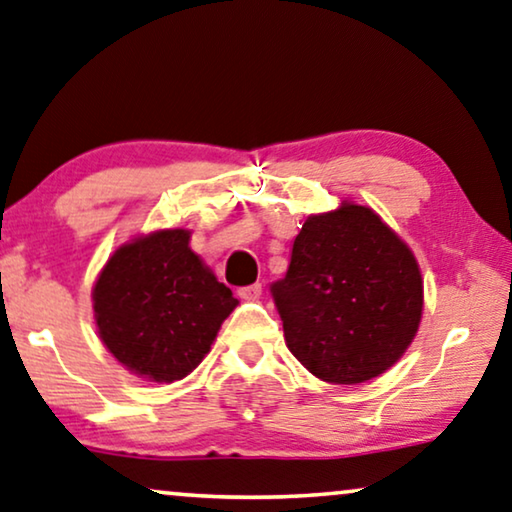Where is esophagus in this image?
<instances>
[{
	"label": "esophagus",
	"mask_w": 512,
	"mask_h": 512,
	"mask_svg": "<svg viewBox=\"0 0 512 512\" xmlns=\"http://www.w3.org/2000/svg\"><path fill=\"white\" fill-rule=\"evenodd\" d=\"M239 296L243 301H257L259 296H262V285L255 282V285H248V287H241L239 289Z\"/></svg>",
	"instance_id": "esophagus-1"
}]
</instances>
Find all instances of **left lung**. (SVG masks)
<instances>
[{"mask_svg":"<svg viewBox=\"0 0 512 512\" xmlns=\"http://www.w3.org/2000/svg\"><path fill=\"white\" fill-rule=\"evenodd\" d=\"M289 352L329 384H361L400 361L423 317L414 253L370 207L308 216L271 285Z\"/></svg>","mask_w":512,"mask_h":512,"instance_id":"obj_1","label":"left lung"}]
</instances>
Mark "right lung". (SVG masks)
<instances>
[{
	"label": "right lung",
	"instance_id": "1",
	"mask_svg": "<svg viewBox=\"0 0 512 512\" xmlns=\"http://www.w3.org/2000/svg\"><path fill=\"white\" fill-rule=\"evenodd\" d=\"M188 243V230L137 236L114 250L91 292L108 352L158 384L190 375L239 305Z\"/></svg>",
	"mask_w": 512,
	"mask_h": 512
}]
</instances>
